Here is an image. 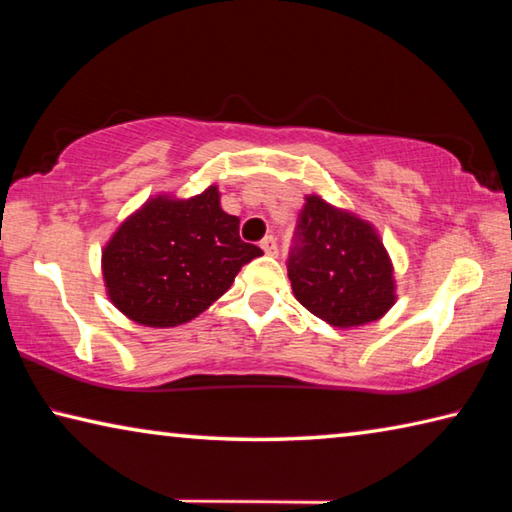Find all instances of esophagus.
<instances>
[{"mask_svg": "<svg viewBox=\"0 0 512 512\" xmlns=\"http://www.w3.org/2000/svg\"><path fill=\"white\" fill-rule=\"evenodd\" d=\"M262 250L266 255H277V241L273 235H268L262 239Z\"/></svg>", "mask_w": 512, "mask_h": 512, "instance_id": "obj_1", "label": "esophagus"}]
</instances>
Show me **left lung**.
Wrapping results in <instances>:
<instances>
[{
    "instance_id": "left-lung-1",
    "label": "left lung",
    "mask_w": 512,
    "mask_h": 512,
    "mask_svg": "<svg viewBox=\"0 0 512 512\" xmlns=\"http://www.w3.org/2000/svg\"><path fill=\"white\" fill-rule=\"evenodd\" d=\"M289 255L293 296L334 327L375 323L395 305L393 262L377 230L311 194Z\"/></svg>"
}]
</instances>
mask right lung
Returning a JSON list of instances; mask_svg holds the SVG:
<instances>
[{
    "label": "right lung",
    "mask_w": 512,
    "mask_h": 512,
    "mask_svg": "<svg viewBox=\"0 0 512 512\" xmlns=\"http://www.w3.org/2000/svg\"><path fill=\"white\" fill-rule=\"evenodd\" d=\"M262 248L239 237V219L221 210L219 187L192 198L158 194L119 225L103 248L112 305L137 325L189 323L232 287Z\"/></svg>",
    "instance_id": "right-lung-1"
}]
</instances>
